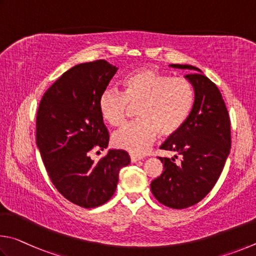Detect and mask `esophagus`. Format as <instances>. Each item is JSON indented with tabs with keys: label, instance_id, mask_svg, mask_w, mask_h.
<instances>
[{
	"label": "esophagus",
	"instance_id": "34e87169",
	"mask_svg": "<svg viewBox=\"0 0 256 256\" xmlns=\"http://www.w3.org/2000/svg\"><path fill=\"white\" fill-rule=\"evenodd\" d=\"M142 158V156H137V155L130 154V160H132V163H136V162H138V160H140Z\"/></svg>",
	"mask_w": 256,
	"mask_h": 256
}]
</instances>
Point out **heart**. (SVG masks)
<instances>
[{
    "mask_svg": "<svg viewBox=\"0 0 256 256\" xmlns=\"http://www.w3.org/2000/svg\"><path fill=\"white\" fill-rule=\"evenodd\" d=\"M194 88L184 78H172L152 68L132 72L122 80L121 93L106 90L98 98L102 119L112 127L127 121L130 108H137V122L112 136L116 148L142 155L156 140L172 137L189 119L194 104Z\"/></svg>",
    "mask_w": 256,
    "mask_h": 256,
    "instance_id": "heart-1",
    "label": "heart"
}]
</instances>
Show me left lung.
I'll list each match as a JSON object with an SVG mask.
<instances>
[{
	"instance_id": "left-lung-1",
	"label": "left lung",
	"mask_w": 256,
	"mask_h": 256,
	"mask_svg": "<svg viewBox=\"0 0 256 256\" xmlns=\"http://www.w3.org/2000/svg\"><path fill=\"white\" fill-rule=\"evenodd\" d=\"M186 75L194 88V104L189 119L176 135L168 137L160 150L174 152V158H158L164 171L150 183L152 194L160 204L173 209L191 207L216 184L230 150V119L222 93L199 68ZM178 156L180 162H176Z\"/></svg>"
}]
</instances>
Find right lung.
<instances>
[{
	"mask_svg": "<svg viewBox=\"0 0 256 256\" xmlns=\"http://www.w3.org/2000/svg\"><path fill=\"white\" fill-rule=\"evenodd\" d=\"M116 70L104 60L75 65L39 103L36 142L48 176L64 198L83 208L110 200L119 171L130 163L127 152L121 150H110L98 162L90 158L109 142L98 103Z\"/></svg>",
	"mask_w": 256,
	"mask_h": 256,
	"instance_id": "right-lung-1",
	"label": "right lung"
}]
</instances>
